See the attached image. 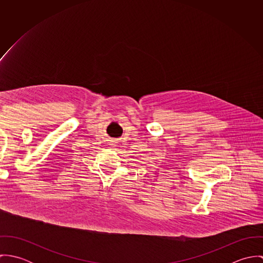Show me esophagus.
Returning <instances> with one entry per match:
<instances>
[{"instance_id": "1", "label": "esophagus", "mask_w": 263, "mask_h": 263, "mask_svg": "<svg viewBox=\"0 0 263 263\" xmlns=\"http://www.w3.org/2000/svg\"><path fill=\"white\" fill-rule=\"evenodd\" d=\"M111 142H112L113 146H116V145H115V144H117V141H116V140H113Z\"/></svg>"}]
</instances>
